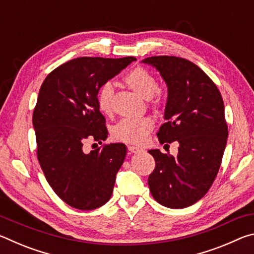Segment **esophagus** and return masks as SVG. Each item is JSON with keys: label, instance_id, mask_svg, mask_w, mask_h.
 Listing matches in <instances>:
<instances>
[{"label": "esophagus", "instance_id": "34e87169", "mask_svg": "<svg viewBox=\"0 0 254 254\" xmlns=\"http://www.w3.org/2000/svg\"><path fill=\"white\" fill-rule=\"evenodd\" d=\"M127 150H128V152H130V153H136V152L142 151V149H140V148H137V147H133V145H130V147H127Z\"/></svg>", "mask_w": 254, "mask_h": 254}]
</instances>
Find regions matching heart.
Listing matches in <instances>:
<instances>
[{
	"label": "heart",
	"instance_id": "1",
	"mask_svg": "<svg viewBox=\"0 0 254 254\" xmlns=\"http://www.w3.org/2000/svg\"><path fill=\"white\" fill-rule=\"evenodd\" d=\"M124 83L133 92L144 100L151 98L158 88V81L151 72L142 67H136L127 72L124 77ZM113 86L106 83L102 86L97 93V106L102 113L111 114L113 111L112 98H113ZM161 98L156 97L153 100L154 106L161 105ZM153 127V122L149 118H126L119 121L114 127L113 135L115 139L127 143L140 144L144 142L148 134Z\"/></svg>",
	"mask_w": 254,
	"mask_h": 254
}]
</instances>
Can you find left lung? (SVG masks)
<instances>
[{"label": "left lung", "mask_w": 254, "mask_h": 254, "mask_svg": "<svg viewBox=\"0 0 254 254\" xmlns=\"http://www.w3.org/2000/svg\"><path fill=\"white\" fill-rule=\"evenodd\" d=\"M143 63L156 67L168 86L159 142L179 143L176 157L149 150L156 161L150 191L166 207H188L203 198L221 167L229 134L224 103L214 81L187 59L154 56Z\"/></svg>", "instance_id": "8db88e82"}]
</instances>
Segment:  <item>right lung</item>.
I'll use <instances>...</instances> for the list:
<instances>
[{"label": "right lung", "instance_id": "add662e5", "mask_svg": "<svg viewBox=\"0 0 254 254\" xmlns=\"http://www.w3.org/2000/svg\"><path fill=\"white\" fill-rule=\"evenodd\" d=\"M134 60L76 58L54 69L41 85L32 115L37 157L50 187L71 207L95 209L111 198L127 147L104 144L87 153L84 144L106 140L97 93Z\"/></svg>", "mask_w": 254, "mask_h": 254}]
</instances>
